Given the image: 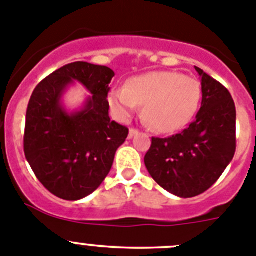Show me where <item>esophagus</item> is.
<instances>
[{
  "mask_svg": "<svg viewBox=\"0 0 256 256\" xmlns=\"http://www.w3.org/2000/svg\"><path fill=\"white\" fill-rule=\"evenodd\" d=\"M138 134H139V130L131 128L130 131H128V138H130V139H131V138H134V136H135V135H138Z\"/></svg>",
  "mask_w": 256,
  "mask_h": 256,
  "instance_id": "1",
  "label": "esophagus"
}]
</instances>
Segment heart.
<instances>
[{
  "label": "heart",
  "mask_w": 256,
  "mask_h": 256,
  "mask_svg": "<svg viewBox=\"0 0 256 256\" xmlns=\"http://www.w3.org/2000/svg\"><path fill=\"white\" fill-rule=\"evenodd\" d=\"M202 96V84L195 78L174 71H156L131 78L125 88L110 94V104L122 120L130 118L139 104H144L145 122L158 132L170 134L192 121Z\"/></svg>",
  "instance_id": "b5f03b06"
}]
</instances>
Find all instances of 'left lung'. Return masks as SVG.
Returning <instances> with one entry per match:
<instances>
[{
	"instance_id": "1",
	"label": "left lung",
	"mask_w": 256,
	"mask_h": 256,
	"mask_svg": "<svg viewBox=\"0 0 256 256\" xmlns=\"http://www.w3.org/2000/svg\"><path fill=\"white\" fill-rule=\"evenodd\" d=\"M202 100L195 121L170 138H152L145 167L160 188L180 198L202 194L216 184L236 152V107L220 82L195 66Z\"/></svg>"
}]
</instances>
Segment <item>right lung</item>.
Wrapping results in <instances>:
<instances>
[{
	"label": "right lung",
	"mask_w": 256,
	"mask_h": 256,
	"mask_svg": "<svg viewBox=\"0 0 256 256\" xmlns=\"http://www.w3.org/2000/svg\"><path fill=\"white\" fill-rule=\"evenodd\" d=\"M114 76L107 66L72 62L48 75L32 94L24 153L36 178L57 198L79 200L96 191L128 138V128L108 116V85ZM74 80L92 96L82 110L68 114L60 96Z\"/></svg>",
	"instance_id": "right-lung-1"
}]
</instances>
